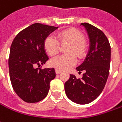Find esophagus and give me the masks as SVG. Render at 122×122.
I'll use <instances>...</instances> for the list:
<instances>
[{"instance_id":"34e87169","label":"esophagus","mask_w":122,"mask_h":122,"mask_svg":"<svg viewBox=\"0 0 122 122\" xmlns=\"http://www.w3.org/2000/svg\"><path fill=\"white\" fill-rule=\"evenodd\" d=\"M61 70H58V69H55V72L56 74H59L61 72Z\"/></svg>"}]
</instances>
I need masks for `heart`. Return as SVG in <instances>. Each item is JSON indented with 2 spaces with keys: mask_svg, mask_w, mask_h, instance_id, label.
Masks as SVG:
<instances>
[{
  "mask_svg": "<svg viewBox=\"0 0 122 122\" xmlns=\"http://www.w3.org/2000/svg\"><path fill=\"white\" fill-rule=\"evenodd\" d=\"M57 40L52 35L46 37L44 48L48 55H55L58 53L60 44H68L66 48L67 54L58 55L52 58L50 63L58 70H67L76 63V56L79 59L85 56L87 46L85 37L82 33L76 29L70 28L59 31L56 34Z\"/></svg>",
  "mask_w": 122,
  "mask_h": 122,
  "instance_id": "obj_1",
  "label": "heart"
}]
</instances>
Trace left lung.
Here are the masks:
<instances>
[{
    "instance_id": "8db88e82",
    "label": "left lung",
    "mask_w": 122,
    "mask_h": 122,
    "mask_svg": "<svg viewBox=\"0 0 122 122\" xmlns=\"http://www.w3.org/2000/svg\"><path fill=\"white\" fill-rule=\"evenodd\" d=\"M87 30L90 49L84 62L76 67L84 71L82 78L70 74L65 82L67 98L74 102L85 104L98 98L104 88L109 76L111 63V46L100 29L88 23H82Z\"/></svg>"
}]
</instances>
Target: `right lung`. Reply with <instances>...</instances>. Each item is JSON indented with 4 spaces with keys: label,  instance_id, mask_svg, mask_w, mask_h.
Segmentation results:
<instances>
[{
    "label": "right lung",
    "instance_id": "right-lung-1",
    "mask_svg": "<svg viewBox=\"0 0 122 122\" xmlns=\"http://www.w3.org/2000/svg\"><path fill=\"white\" fill-rule=\"evenodd\" d=\"M57 27L35 23L21 30L12 41L9 57L13 90L22 100L38 102L46 97L56 76L54 68H36L48 60L44 48L46 37Z\"/></svg>",
    "mask_w": 122,
    "mask_h": 122
}]
</instances>
